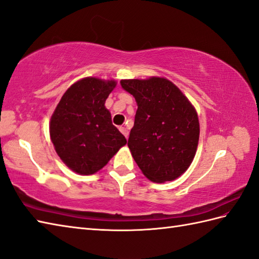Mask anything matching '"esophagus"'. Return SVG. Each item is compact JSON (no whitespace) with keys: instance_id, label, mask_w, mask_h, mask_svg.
<instances>
[{"instance_id":"obj_1","label":"esophagus","mask_w":259,"mask_h":259,"mask_svg":"<svg viewBox=\"0 0 259 259\" xmlns=\"http://www.w3.org/2000/svg\"><path fill=\"white\" fill-rule=\"evenodd\" d=\"M120 131H121V134H122L125 137V138H128V137H129V130L128 129L124 128V126H121Z\"/></svg>"}]
</instances>
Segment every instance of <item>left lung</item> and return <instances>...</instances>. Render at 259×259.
<instances>
[{
    "mask_svg": "<svg viewBox=\"0 0 259 259\" xmlns=\"http://www.w3.org/2000/svg\"><path fill=\"white\" fill-rule=\"evenodd\" d=\"M136 99L128 147L142 174L153 183L180 177L189 168L199 140V120L187 97L166 78L121 80Z\"/></svg>",
    "mask_w": 259,
    "mask_h": 259,
    "instance_id": "1",
    "label": "left lung"
}]
</instances>
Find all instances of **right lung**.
Segmentation results:
<instances>
[{"mask_svg":"<svg viewBox=\"0 0 259 259\" xmlns=\"http://www.w3.org/2000/svg\"><path fill=\"white\" fill-rule=\"evenodd\" d=\"M115 85L114 80L93 76L76 81L52 114L50 137L54 149L76 174H96L126 144L104 106Z\"/></svg>","mask_w":259,"mask_h":259,"instance_id":"right-lung-1","label":"right lung"}]
</instances>
